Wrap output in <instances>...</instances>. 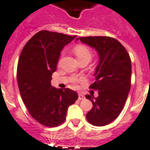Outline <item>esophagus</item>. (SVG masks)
Here are the masks:
<instances>
[{"mask_svg":"<svg viewBox=\"0 0 150 150\" xmlns=\"http://www.w3.org/2000/svg\"><path fill=\"white\" fill-rule=\"evenodd\" d=\"M84 98H85V96H84L82 94V93H79V99L80 100H83Z\"/></svg>","mask_w":150,"mask_h":150,"instance_id":"esophagus-1","label":"esophagus"}]
</instances>
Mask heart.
<instances>
[{
	"instance_id": "1",
	"label": "heart",
	"mask_w": 150,
	"mask_h": 150,
	"mask_svg": "<svg viewBox=\"0 0 150 150\" xmlns=\"http://www.w3.org/2000/svg\"><path fill=\"white\" fill-rule=\"evenodd\" d=\"M74 52L78 60L89 59L90 61L93 57V52L88 46L85 45H77L74 47ZM74 83H77V80H74Z\"/></svg>"
}]
</instances>
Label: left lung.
Listing matches in <instances>:
<instances>
[{"instance_id":"1","label":"left lung","mask_w":150,"mask_h":150,"mask_svg":"<svg viewBox=\"0 0 150 150\" xmlns=\"http://www.w3.org/2000/svg\"><path fill=\"white\" fill-rule=\"evenodd\" d=\"M77 39L98 52L99 62L95 73L96 81L89 88L98 90V96H86L93 105L86 114V119L91 125L105 126L118 117L130 92V55L125 47L112 37L89 36Z\"/></svg>"}]
</instances>
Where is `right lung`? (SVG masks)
<instances>
[{"label":"right lung","instance_id":"obj_1","mask_svg":"<svg viewBox=\"0 0 150 150\" xmlns=\"http://www.w3.org/2000/svg\"><path fill=\"white\" fill-rule=\"evenodd\" d=\"M76 35L42 30L22 50L17 65V83L29 114L41 125L57 127L65 121L67 111L78 98L75 91L51 85L61 50Z\"/></svg>","mask_w":150,"mask_h":150}]
</instances>
